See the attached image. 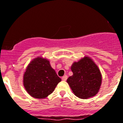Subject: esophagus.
<instances>
[{
  "instance_id": "obj_1",
  "label": "esophagus",
  "mask_w": 123,
  "mask_h": 123,
  "mask_svg": "<svg viewBox=\"0 0 123 123\" xmlns=\"http://www.w3.org/2000/svg\"><path fill=\"white\" fill-rule=\"evenodd\" d=\"M67 78H68V76H67L66 75H64V76L62 77V80H64V81H65V80H66Z\"/></svg>"
}]
</instances>
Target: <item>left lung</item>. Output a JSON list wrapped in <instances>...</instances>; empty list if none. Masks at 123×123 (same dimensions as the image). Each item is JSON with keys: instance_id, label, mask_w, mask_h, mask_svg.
Segmentation results:
<instances>
[{"instance_id": "8db88e82", "label": "left lung", "mask_w": 123, "mask_h": 123, "mask_svg": "<svg viewBox=\"0 0 123 123\" xmlns=\"http://www.w3.org/2000/svg\"><path fill=\"white\" fill-rule=\"evenodd\" d=\"M73 75L68 77L67 82L77 97L88 99L99 92L102 83L101 71L92 59L85 56L71 66Z\"/></svg>"}]
</instances>
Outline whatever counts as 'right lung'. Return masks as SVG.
<instances>
[{"label": "right lung", "mask_w": 123, "mask_h": 123, "mask_svg": "<svg viewBox=\"0 0 123 123\" xmlns=\"http://www.w3.org/2000/svg\"><path fill=\"white\" fill-rule=\"evenodd\" d=\"M61 79L51 68L49 60L37 57L26 67L23 85L26 92L35 99H44L53 92Z\"/></svg>", "instance_id": "add662e5"}]
</instances>
